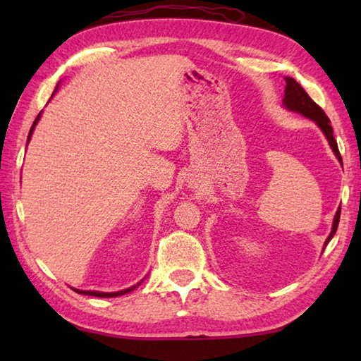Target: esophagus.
Instances as JSON below:
<instances>
[{
	"instance_id": "esophagus-1",
	"label": "esophagus",
	"mask_w": 361,
	"mask_h": 361,
	"mask_svg": "<svg viewBox=\"0 0 361 361\" xmlns=\"http://www.w3.org/2000/svg\"><path fill=\"white\" fill-rule=\"evenodd\" d=\"M191 188H197V183H192V185H191Z\"/></svg>"
}]
</instances>
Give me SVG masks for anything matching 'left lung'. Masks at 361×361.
Segmentation results:
<instances>
[{
    "label": "left lung",
    "mask_w": 361,
    "mask_h": 361,
    "mask_svg": "<svg viewBox=\"0 0 361 361\" xmlns=\"http://www.w3.org/2000/svg\"><path fill=\"white\" fill-rule=\"evenodd\" d=\"M285 82H286V85H285L283 106L288 109V111L298 113V114L304 116V118L314 121L315 124L320 127L323 135L326 137L328 143H329V146H331V149L334 152V156L339 159V162H342L339 149H338V143H336L334 135H333V127L329 126V119H328V116L325 114V111H323V109L319 105H317V103L312 99H310L307 92H305V90L295 81V79L286 76ZM339 216H341V207L334 215L333 228H331V232H329V235L326 237L325 247L328 245V242L331 240L333 235L336 234V229H338V224H339Z\"/></svg>",
    "instance_id": "left-lung-1"
}]
</instances>
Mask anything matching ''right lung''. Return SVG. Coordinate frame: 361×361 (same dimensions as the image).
Returning <instances> with one entry per match:
<instances>
[{
	"instance_id": "add662e5",
	"label": "right lung",
	"mask_w": 361,
	"mask_h": 361,
	"mask_svg": "<svg viewBox=\"0 0 361 361\" xmlns=\"http://www.w3.org/2000/svg\"><path fill=\"white\" fill-rule=\"evenodd\" d=\"M59 85H60V82L57 84V87H56V90H54V94L57 92V89H59ZM54 94H52V97H54ZM51 97V99H52ZM41 114H42V111L36 116V119H35V122H33V126H32V129H30V133H28V138H27V143L30 142V140H32V135H33V130H35V127H36V124H38V121H39V118H41ZM145 280V279H143ZM143 280H140V282L137 283V285H133V286H129V288H126V290H121V291H111V293H106V291H95V290H78V288H73L75 290L76 293H79V295H85V296H95V298H116V296H122V295H126V293H130V291H133L137 288L138 285H142V282Z\"/></svg>"
}]
</instances>
